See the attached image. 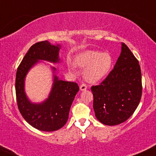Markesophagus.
Masks as SVG:
<instances>
[{
	"mask_svg": "<svg viewBox=\"0 0 156 156\" xmlns=\"http://www.w3.org/2000/svg\"><path fill=\"white\" fill-rule=\"evenodd\" d=\"M87 88V86L85 84H81V86H80V89H81V90H85Z\"/></svg>",
	"mask_w": 156,
	"mask_h": 156,
	"instance_id": "1",
	"label": "esophagus"
}]
</instances>
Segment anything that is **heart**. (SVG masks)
Segmentation results:
<instances>
[{"instance_id":"1","label":"heart","mask_w":156,"mask_h":156,"mask_svg":"<svg viewBox=\"0 0 156 156\" xmlns=\"http://www.w3.org/2000/svg\"><path fill=\"white\" fill-rule=\"evenodd\" d=\"M112 57L108 53L88 50L75 57L74 63L84 68V77L89 82H96L106 76L112 66Z\"/></svg>"}]
</instances>
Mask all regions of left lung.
I'll return each mask as SVG.
<instances>
[{
    "mask_svg": "<svg viewBox=\"0 0 156 156\" xmlns=\"http://www.w3.org/2000/svg\"><path fill=\"white\" fill-rule=\"evenodd\" d=\"M91 91L95 115L104 125H119L134 112L142 96L141 70L125 43L114 68L99 85L91 87Z\"/></svg>",
    "mask_w": 156,
    "mask_h": 156,
    "instance_id": "obj_1",
    "label": "left lung"
}]
</instances>
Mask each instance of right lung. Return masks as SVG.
<instances>
[{"instance_id":"add662e5","label":"right lung","mask_w":156,"mask_h":156,"mask_svg":"<svg viewBox=\"0 0 156 156\" xmlns=\"http://www.w3.org/2000/svg\"><path fill=\"white\" fill-rule=\"evenodd\" d=\"M59 46L51 45L48 41L37 42L25 55L16 75V96L19 110L29 125L43 131H54L66 125L79 87L77 83L59 80L55 76L49 98L41 104H33L24 92V80L28 71L39 59L59 62Z\"/></svg>"}]
</instances>
